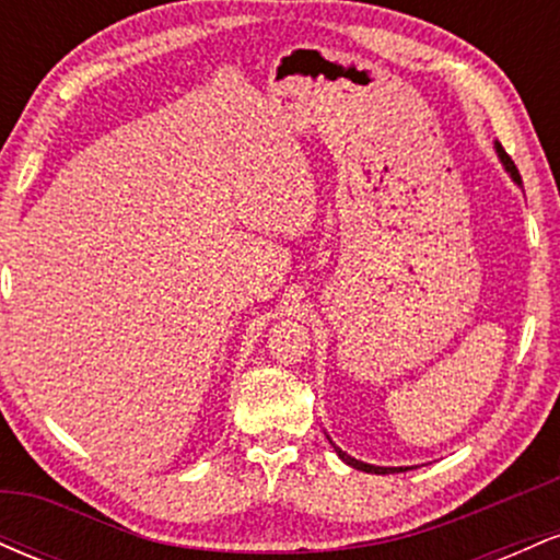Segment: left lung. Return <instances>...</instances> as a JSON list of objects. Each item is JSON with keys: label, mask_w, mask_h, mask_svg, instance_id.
I'll list each match as a JSON object with an SVG mask.
<instances>
[{"label": "left lung", "mask_w": 560, "mask_h": 560, "mask_svg": "<svg viewBox=\"0 0 560 560\" xmlns=\"http://www.w3.org/2000/svg\"><path fill=\"white\" fill-rule=\"evenodd\" d=\"M494 150H498V158H500V163H503V165H505V171L511 173V178H513V182H516L518 186H522V176H518V168H516V165H513V160L508 158V152H505L503 147H500V144H494ZM329 442H331V440H329ZM331 445H334V442H331ZM334 450H337V455H339V458L345 460L347 466L358 468V471H365V474H397V471H408V466H405V468H402V466H400V468H387V466H371V464H363V460H355V458H350V455L342 453V450H339L337 445H334Z\"/></svg>", "instance_id": "left-lung-1"}]
</instances>
